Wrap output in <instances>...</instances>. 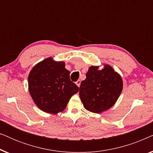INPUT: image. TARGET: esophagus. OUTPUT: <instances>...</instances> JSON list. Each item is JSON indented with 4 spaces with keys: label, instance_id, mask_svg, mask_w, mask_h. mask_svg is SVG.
<instances>
[{
    "label": "esophagus",
    "instance_id": "obj_1",
    "mask_svg": "<svg viewBox=\"0 0 153 153\" xmlns=\"http://www.w3.org/2000/svg\"><path fill=\"white\" fill-rule=\"evenodd\" d=\"M76 84L77 85V86H78V87L80 86V85H81V81H80V80H78L77 81H76Z\"/></svg>",
    "mask_w": 153,
    "mask_h": 153
}]
</instances>
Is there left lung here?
<instances>
[{"label":"left lung","instance_id":"obj_1","mask_svg":"<svg viewBox=\"0 0 153 153\" xmlns=\"http://www.w3.org/2000/svg\"><path fill=\"white\" fill-rule=\"evenodd\" d=\"M123 87L120 75L111 66L104 65L102 70L99 66H91L86 79L81 83L79 97L85 109L100 114L114 105Z\"/></svg>","mask_w":153,"mask_h":153}]
</instances>
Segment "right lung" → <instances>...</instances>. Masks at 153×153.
I'll return each instance as SVG.
<instances>
[{
    "label": "right lung",
    "mask_w": 153,
    "mask_h": 153,
    "mask_svg": "<svg viewBox=\"0 0 153 153\" xmlns=\"http://www.w3.org/2000/svg\"><path fill=\"white\" fill-rule=\"evenodd\" d=\"M63 61L47 58L33 67L28 82L30 95L37 107L56 114L66 108L69 100L79 88L70 79V72Z\"/></svg>",
    "instance_id": "1"
}]
</instances>
